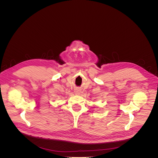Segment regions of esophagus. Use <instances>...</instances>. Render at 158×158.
<instances>
[{"instance_id":"obj_1","label":"esophagus","mask_w":158,"mask_h":158,"mask_svg":"<svg viewBox=\"0 0 158 158\" xmlns=\"http://www.w3.org/2000/svg\"><path fill=\"white\" fill-rule=\"evenodd\" d=\"M74 92H75V94H77V95H80V93H81V91L80 90H78V89H75V91H74Z\"/></svg>"}]
</instances>
